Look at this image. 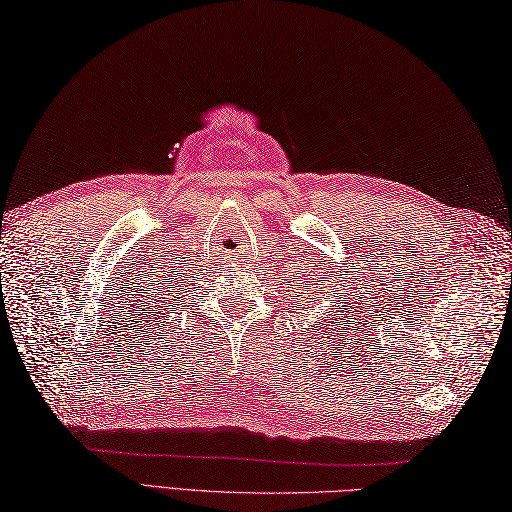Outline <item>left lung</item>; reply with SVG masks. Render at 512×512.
I'll list each match as a JSON object with an SVG mask.
<instances>
[{
	"mask_svg": "<svg viewBox=\"0 0 512 512\" xmlns=\"http://www.w3.org/2000/svg\"><path fill=\"white\" fill-rule=\"evenodd\" d=\"M323 286V284H321ZM332 295H339V299H341V303H345V295H347V292H336V290H332ZM336 303V301H334ZM347 308H350V306H347ZM341 310H345V308H341Z\"/></svg>",
	"mask_w": 512,
	"mask_h": 512,
	"instance_id": "left-lung-1",
	"label": "left lung"
}]
</instances>
